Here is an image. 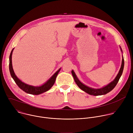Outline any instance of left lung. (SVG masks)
<instances>
[{
	"label": "left lung",
	"mask_w": 133,
	"mask_h": 133,
	"mask_svg": "<svg viewBox=\"0 0 133 133\" xmlns=\"http://www.w3.org/2000/svg\"><path fill=\"white\" fill-rule=\"evenodd\" d=\"M121 51H122V49L121 47H120ZM123 52V51H122ZM124 57L123 56V58H122V65L120 68V70L116 76V77L114 79L112 82L110 83L108 85L103 87V88H98V89H94L89 87H88L86 86L85 85L83 84L82 83L80 82V81L78 79L76 75L75 72L74 70H71V74L72 76L74 77V79L75 80V83H76L77 86L83 91L85 92L88 93L89 95H94V96H99V95H105L107 93L110 92L111 90H112L114 87L116 86L117 84L118 83L119 79L120 77H121V76L122 75L123 69H124Z\"/></svg>",
	"instance_id": "1"
}]
</instances>
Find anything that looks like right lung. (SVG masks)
Here are the masks:
<instances>
[{"label": "right lung", "instance_id": "1", "mask_svg": "<svg viewBox=\"0 0 133 133\" xmlns=\"http://www.w3.org/2000/svg\"><path fill=\"white\" fill-rule=\"evenodd\" d=\"M14 48H13L11 51L10 56H9V71L10 75L11 76L12 78L16 83V84L18 85V86L21 89H22L23 91H24L25 92L31 95H39L41 94H42L44 92L47 91V90H49L51 87L54 85L57 76L58 74L59 71L61 70V68H59L57 71L43 85L40 86H34L31 85H29L28 84H26L23 82H22L19 79L15 74L12 66V51Z\"/></svg>", "mask_w": 133, "mask_h": 133}]
</instances>
